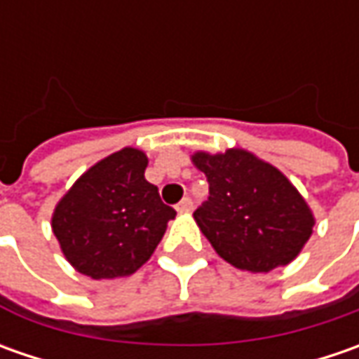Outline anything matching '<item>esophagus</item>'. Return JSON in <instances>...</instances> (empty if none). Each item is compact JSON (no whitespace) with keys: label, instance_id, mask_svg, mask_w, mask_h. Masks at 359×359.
Instances as JSON below:
<instances>
[{"label":"esophagus","instance_id":"esophagus-1","mask_svg":"<svg viewBox=\"0 0 359 359\" xmlns=\"http://www.w3.org/2000/svg\"><path fill=\"white\" fill-rule=\"evenodd\" d=\"M191 208H194V201L189 200V198H184V200L177 203V208H175V210H177L180 214H184V212H189Z\"/></svg>","mask_w":359,"mask_h":359}]
</instances>
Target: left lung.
<instances>
[{"mask_svg":"<svg viewBox=\"0 0 359 359\" xmlns=\"http://www.w3.org/2000/svg\"><path fill=\"white\" fill-rule=\"evenodd\" d=\"M191 161L210 184V198L194 219L215 254L252 273L296 259L316 217L278 168L240 147L224 154L196 151Z\"/></svg>","mask_w":359,"mask_h":359,"instance_id":"obj_1","label":"left lung"}]
</instances>
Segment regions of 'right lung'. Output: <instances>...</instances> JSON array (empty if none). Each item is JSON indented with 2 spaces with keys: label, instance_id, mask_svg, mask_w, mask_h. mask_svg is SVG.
<instances>
[{
  "label": "right lung",
  "instance_id": "1",
  "mask_svg": "<svg viewBox=\"0 0 359 359\" xmlns=\"http://www.w3.org/2000/svg\"><path fill=\"white\" fill-rule=\"evenodd\" d=\"M145 168L142 149L123 147L81 173L57 201L51 229L79 273L126 278L156 252L175 210L145 180Z\"/></svg>",
  "mask_w": 359,
  "mask_h": 359
}]
</instances>
